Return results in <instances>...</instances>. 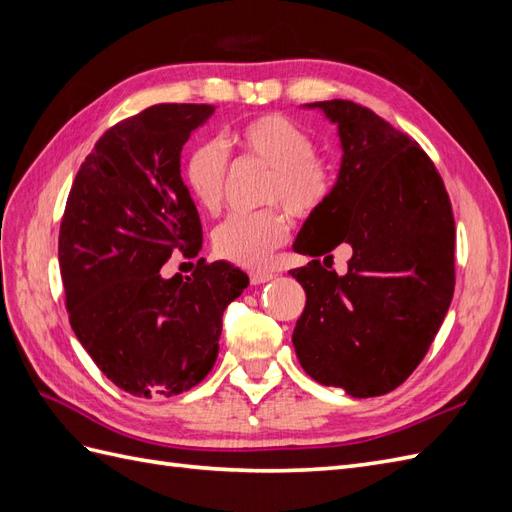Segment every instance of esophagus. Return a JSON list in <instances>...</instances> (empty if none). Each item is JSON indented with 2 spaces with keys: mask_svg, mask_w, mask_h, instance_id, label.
Segmentation results:
<instances>
[{
  "mask_svg": "<svg viewBox=\"0 0 512 512\" xmlns=\"http://www.w3.org/2000/svg\"><path fill=\"white\" fill-rule=\"evenodd\" d=\"M273 273H267V271H252L250 273V284L258 286V284H265V282H271L273 280Z\"/></svg>",
  "mask_w": 512,
  "mask_h": 512,
  "instance_id": "esophagus-1",
  "label": "esophagus"
}]
</instances>
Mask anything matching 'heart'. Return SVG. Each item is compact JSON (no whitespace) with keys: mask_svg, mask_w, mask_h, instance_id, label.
<instances>
[{"mask_svg":"<svg viewBox=\"0 0 512 512\" xmlns=\"http://www.w3.org/2000/svg\"><path fill=\"white\" fill-rule=\"evenodd\" d=\"M239 158L267 168L260 203L282 205L292 218L318 211L333 190V170L314 151V138L284 115H260L230 132ZM228 160L213 141L194 145L183 160V183L205 211L222 205ZM288 237V220L280 207L250 215H230L213 232V250L241 267L267 265L271 254Z\"/></svg>","mask_w":512,"mask_h":512,"instance_id":"b5f03b06","label":"heart"}]
</instances>
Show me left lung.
I'll list each match as a JSON object with an SVG mask.
<instances>
[{
    "instance_id": "8db88e82",
    "label": "left lung",
    "mask_w": 512,
    "mask_h": 512,
    "mask_svg": "<svg viewBox=\"0 0 512 512\" xmlns=\"http://www.w3.org/2000/svg\"><path fill=\"white\" fill-rule=\"evenodd\" d=\"M309 108L337 123L344 156L327 203L294 241V252L314 260L290 271L307 294L292 344L316 382L378 397L423 361L453 301L451 200L414 138L367 106L327 100ZM339 242L353 247L344 276L315 260Z\"/></svg>"
}]
</instances>
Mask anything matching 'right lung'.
<instances>
[{"mask_svg":"<svg viewBox=\"0 0 512 512\" xmlns=\"http://www.w3.org/2000/svg\"><path fill=\"white\" fill-rule=\"evenodd\" d=\"M211 104H156L108 128L76 173L59 226L70 327L102 374L134 397L190 391L218 359L222 316L247 288L230 262L200 258L164 280L203 226L181 179V149Z\"/></svg>","mask_w":512,"mask_h":512,"instance_id":"right-lung-1","label":"right lung"}]
</instances>
